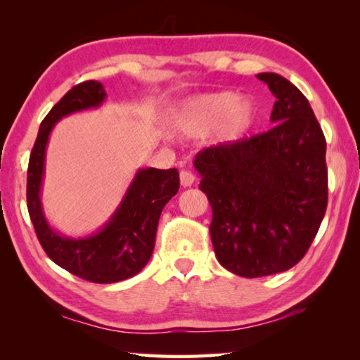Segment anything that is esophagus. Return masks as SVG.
Segmentation results:
<instances>
[{
	"mask_svg": "<svg viewBox=\"0 0 360 360\" xmlns=\"http://www.w3.org/2000/svg\"><path fill=\"white\" fill-rule=\"evenodd\" d=\"M179 181H181L182 187H191L193 184V181H195V176L191 172L184 169V172L179 173Z\"/></svg>",
	"mask_w": 360,
	"mask_h": 360,
	"instance_id": "34e87169",
	"label": "esophagus"
}]
</instances>
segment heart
I'll return each mask as SVG.
<instances>
[{"label":"heart","mask_w":360,"mask_h":360,"mask_svg":"<svg viewBox=\"0 0 360 360\" xmlns=\"http://www.w3.org/2000/svg\"><path fill=\"white\" fill-rule=\"evenodd\" d=\"M257 111L252 103L241 101L233 92L193 96L182 101L172 115L173 130L181 136L198 138L211 133L224 122V138L238 141L252 129Z\"/></svg>","instance_id":"heart-1"}]
</instances>
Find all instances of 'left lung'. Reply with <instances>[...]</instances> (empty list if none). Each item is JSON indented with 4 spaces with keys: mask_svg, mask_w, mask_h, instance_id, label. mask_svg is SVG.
<instances>
[{
    "mask_svg": "<svg viewBox=\"0 0 360 360\" xmlns=\"http://www.w3.org/2000/svg\"><path fill=\"white\" fill-rule=\"evenodd\" d=\"M275 95L271 130L195 155L212 208L216 257L243 278L289 270L311 246L327 208L326 138L300 90L260 72Z\"/></svg>",
    "mask_w": 360,
    "mask_h": 360,
    "instance_id": "8db88e82",
    "label": "left lung"
}]
</instances>
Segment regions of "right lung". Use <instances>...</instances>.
I'll list each match as a JSON object with an SVG mask.
<instances>
[{
  "label": "right lung",
  "mask_w": 360,
  "mask_h": 360,
  "mask_svg": "<svg viewBox=\"0 0 360 360\" xmlns=\"http://www.w3.org/2000/svg\"><path fill=\"white\" fill-rule=\"evenodd\" d=\"M106 96L101 82L87 81L72 87L51 109L39 127L27 178V206L42 249L66 271L98 284L124 281L143 270L154 251L163 206L179 191L176 168H139L111 217L94 233L66 236L47 221L41 197L53 127L70 114L98 109Z\"/></svg>",
  "instance_id": "obj_1"
}]
</instances>
